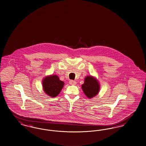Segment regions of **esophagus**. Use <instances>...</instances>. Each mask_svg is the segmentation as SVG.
<instances>
[{"mask_svg": "<svg viewBox=\"0 0 146 146\" xmlns=\"http://www.w3.org/2000/svg\"><path fill=\"white\" fill-rule=\"evenodd\" d=\"M69 83L72 85H75L76 84V82L75 81H73V80H70L69 81Z\"/></svg>", "mask_w": 146, "mask_h": 146, "instance_id": "esophagus-1", "label": "esophagus"}]
</instances>
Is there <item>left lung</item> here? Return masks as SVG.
<instances>
[{
    "instance_id": "obj_1",
    "label": "left lung",
    "mask_w": 146,
    "mask_h": 146,
    "mask_svg": "<svg viewBox=\"0 0 146 146\" xmlns=\"http://www.w3.org/2000/svg\"><path fill=\"white\" fill-rule=\"evenodd\" d=\"M81 88L86 96L89 99H92L98 94L100 85L95 77L90 75L85 77Z\"/></svg>"
}]
</instances>
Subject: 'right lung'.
I'll use <instances>...</instances> for the list:
<instances>
[{
    "label": "right lung",
    "instance_id": "1",
    "mask_svg": "<svg viewBox=\"0 0 146 146\" xmlns=\"http://www.w3.org/2000/svg\"><path fill=\"white\" fill-rule=\"evenodd\" d=\"M44 93L50 97L54 98L58 95L63 88L64 82L59 80L56 75L46 76L42 81Z\"/></svg>",
    "mask_w": 146,
    "mask_h": 146
}]
</instances>
